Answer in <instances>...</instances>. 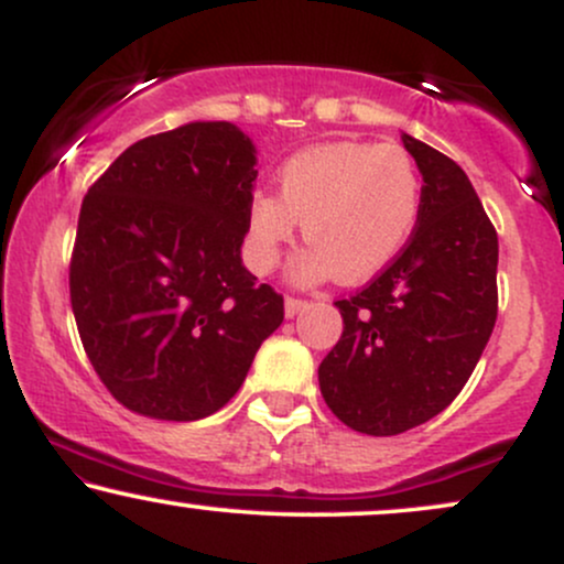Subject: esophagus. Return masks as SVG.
<instances>
[{
  "instance_id": "34e87169",
  "label": "esophagus",
  "mask_w": 564,
  "mask_h": 564,
  "mask_svg": "<svg viewBox=\"0 0 564 564\" xmlns=\"http://www.w3.org/2000/svg\"><path fill=\"white\" fill-rule=\"evenodd\" d=\"M307 307V300H300V296H286V318H294L296 313Z\"/></svg>"
}]
</instances>
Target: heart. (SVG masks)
Listing matches in <instances>:
<instances>
[{
  "mask_svg": "<svg viewBox=\"0 0 564 564\" xmlns=\"http://www.w3.org/2000/svg\"><path fill=\"white\" fill-rule=\"evenodd\" d=\"M422 177L394 142H326L283 161L275 193H257L246 215V251L260 273L273 270L304 223L310 249L296 281L336 273L364 281L384 270L416 230Z\"/></svg>",
  "mask_w": 564,
  "mask_h": 564,
  "instance_id": "obj_1",
  "label": "heart"
}]
</instances>
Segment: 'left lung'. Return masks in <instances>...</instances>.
<instances>
[{
	"instance_id": "8db88e82",
	"label": "left lung",
	"mask_w": 564,
	"mask_h": 564,
	"mask_svg": "<svg viewBox=\"0 0 564 564\" xmlns=\"http://www.w3.org/2000/svg\"><path fill=\"white\" fill-rule=\"evenodd\" d=\"M422 172L411 241L347 300L321 394L349 430L390 437L430 422L464 390L498 315V236L456 161L403 134Z\"/></svg>"
}]
</instances>
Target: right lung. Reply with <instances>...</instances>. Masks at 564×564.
Returning <instances> with one entry per match:
<instances>
[{"label":"right lung","instance_id":"right-lung-1","mask_svg":"<svg viewBox=\"0 0 564 564\" xmlns=\"http://www.w3.org/2000/svg\"><path fill=\"white\" fill-rule=\"evenodd\" d=\"M254 145L193 121L129 145L84 196L68 286L84 352L129 411L196 422L241 390L283 323L243 268Z\"/></svg>","mask_w":564,"mask_h":564}]
</instances>
